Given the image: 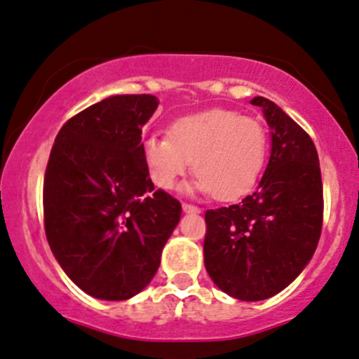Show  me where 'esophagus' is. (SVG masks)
I'll return each mask as SVG.
<instances>
[{
    "mask_svg": "<svg viewBox=\"0 0 359 359\" xmlns=\"http://www.w3.org/2000/svg\"><path fill=\"white\" fill-rule=\"evenodd\" d=\"M182 210L186 212V214H200L201 208L194 207V205H189V203H182Z\"/></svg>",
    "mask_w": 359,
    "mask_h": 359,
    "instance_id": "1",
    "label": "esophagus"
}]
</instances>
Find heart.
Listing matches in <instances>:
<instances>
[{
	"mask_svg": "<svg viewBox=\"0 0 359 359\" xmlns=\"http://www.w3.org/2000/svg\"><path fill=\"white\" fill-rule=\"evenodd\" d=\"M266 151L263 124L226 109L180 117L172 124L170 137L152 135L142 145L145 166L156 186L172 189L193 166L196 179L184 191L212 193L219 201L238 200L252 189Z\"/></svg>",
	"mask_w": 359,
	"mask_h": 359,
	"instance_id": "b5f03b06",
	"label": "heart"
}]
</instances>
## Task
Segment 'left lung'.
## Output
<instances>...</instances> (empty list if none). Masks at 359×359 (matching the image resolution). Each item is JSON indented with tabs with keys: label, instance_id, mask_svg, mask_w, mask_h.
<instances>
[{
	"label": "left lung",
	"instance_id": "8db88e82",
	"mask_svg": "<svg viewBox=\"0 0 359 359\" xmlns=\"http://www.w3.org/2000/svg\"><path fill=\"white\" fill-rule=\"evenodd\" d=\"M250 103L270 128V159L252 194L207 210L205 268L215 286L259 302L290 286L312 259L321 236L323 184L314 142L263 96Z\"/></svg>",
	"mask_w": 359,
	"mask_h": 359
}]
</instances>
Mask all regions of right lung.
Instances as JSON below:
<instances>
[{
    "mask_svg": "<svg viewBox=\"0 0 359 359\" xmlns=\"http://www.w3.org/2000/svg\"><path fill=\"white\" fill-rule=\"evenodd\" d=\"M152 95H116L59 130L43 182L45 233L66 276L98 300L133 298L149 286L182 214L154 189L142 154Z\"/></svg>",
    "mask_w": 359,
    "mask_h": 359,
    "instance_id": "1",
    "label": "right lung"
}]
</instances>
